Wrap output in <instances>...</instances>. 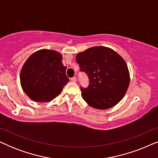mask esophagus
<instances>
[{
	"instance_id": "1",
	"label": "esophagus",
	"mask_w": 158,
	"mask_h": 158,
	"mask_svg": "<svg viewBox=\"0 0 158 158\" xmlns=\"http://www.w3.org/2000/svg\"><path fill=\"white\" fill-rule=\"evenodd\" d=\"M70 80H71V81L74 82V83H76V82H77V78H76V77H72V78H71Z\"/></svg>"
}]
</instances>
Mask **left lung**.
<instances>
[{"label":"left lung","instance_id":"1","mask_svg":"<svg viewBox=\"0 0 158 158\" xmlns=\"http://www.w3.org/2000/svg\"><path fill=\"white\" fill-rule=\"evenodd\" d=\"M81 71L87 73L89 85L81 88L84 101L94 109L105 110L117 104L130 82L127 64L111 48L93 47L76 55Z\"/></svg>","mask_w":158,"mask_h":158}]
</instances>
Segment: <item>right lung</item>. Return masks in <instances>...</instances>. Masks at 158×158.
Here are the masks:
<instances>
[{
    "instance_id": "right-lung-1",
    "label": "right lung",
    "mask_w": 158,
    "mask_h": 158,
    "mask_svg": "<svg viewBox=\"0 0 158 158\" xmlns=\"http://www.w3.org/2000/svg\"><path fill=\"white\" fill-rule=\"evenodd\" d=\"M62 56L55 50L43 49L35 52L21 68V88L31 100L48 102L60 94L68 83Z\"/></svg>"
}]
</instances>
